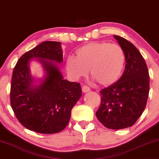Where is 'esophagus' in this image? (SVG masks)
I'll list each match as a JSON object with an SVG mask.
<instances>
[{"mask_svg":"<svg viewBox=\"0 0 159 159\" xmlns=\"http://www.w3.org/2000/svg\"><path fill=\"white\" fill-rule=\"evenodd\" d=\"M90 91V88L88 87L87 86H82V92L84 93H86V92H88Z\"/></svg>","mask_w":159,"mask_h":159,"instance_id":"obj_1","label":"esophagus"}]
</instances>
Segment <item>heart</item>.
<instances>
[{
	"label": "heart",
	"instance_id": "heart-1",
	"mask_svg": "<svg viewBox=\"0 0 159 159\" xmlns=\"http://www.w3.org/2000/svg\"><path fill=\"white\" fill-rule=\"evenodd\" d=\"M126 55L119 45L109 42H91L75 51V57H69L66 70L73 79L90 75L100 86H110L121 77Z\"/></svg>",
	"mask_w": 159,
	"mask_h": 159
}]
</instances>
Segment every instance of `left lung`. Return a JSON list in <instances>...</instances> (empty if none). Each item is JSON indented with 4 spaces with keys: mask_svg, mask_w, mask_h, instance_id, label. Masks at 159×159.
Returning <instances> with one entry per match:
<instances>
[{
    "mask_svg": "<svg viewBox=\"0 0 159 159\" xmlns=\"http://www.w3.org/2000/svg\"><path fill=\"white\" fill-rule=\"evenodd\" d=\"M126 55L125 70L118 81L102 89L96 116L105 127L132 126L143 113L149 94V73L139 50L124 38L113 35Z\"/></svg>",
    "mask_w": 159,
    "mask_h": 159,
    "instance_id": "1",
    "label": "left lung"
}]
</instances>
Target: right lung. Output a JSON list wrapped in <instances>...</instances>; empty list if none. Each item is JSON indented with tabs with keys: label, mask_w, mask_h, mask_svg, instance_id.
<instances>
[{
	"label": "right lung",
	"mask_w": 159,
	"mask_h": 159,
	"mask_svg": "<svg viewBox=\"0 0 159 159\" xmlns=\"http://www.w3.org/2000/svg\"><path fill=\"white\" fill-rule=\"evenodd\" d=\"M60 42L44 41L22 55L14 67L11 84V106L27 129L54 134L69 123L71 110L82 92L80 84L65 80L57 64L62 63ZM36 58L45 75L34 85L29 62Z\"/></svg>",
	"instance_id": "1"
}]
</instances>
